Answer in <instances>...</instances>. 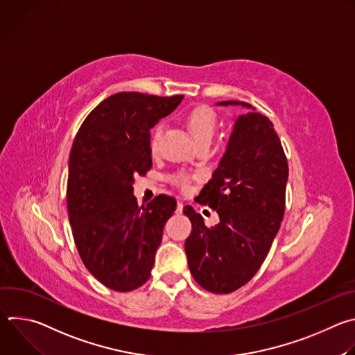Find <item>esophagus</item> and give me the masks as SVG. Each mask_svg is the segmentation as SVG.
Returning a JSON list of instances; mask_svg holds the SVG:
<instances>
[{"instance_id": "34e87169", "label": "esophagus", "mask_w": 355, "mask_h": 355, "mask_svg": "<svg viewBox=\"0 0 355 355\" xmlns=\"http://www.w3.org/2000/svg\"><path fill=\"white\" fill-rule=\"evenodd\" d=\"M182 209H184L182 202H177V209H175V212H177V214H182Z\"/></svg>"}]
</instances>
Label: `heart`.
Segmentation results:
<instances>
[{"label":"heart","instance_id":"1","mask_svg":"<svg viewBox=\"0 0 355 355\" xmlns=\"http://www.w3.org/2000/svg\"><path fill=\"white\" fill-rule=\"evenodd\" d=\"M216 114L208 108V107H199L195 108L193 111H191V114L188 115V126L189 130L193 136V139L196 140V143L204 141V140H212L215 130H216ZM162 132H163V126L159 125L155 132L153 136H151V148L156 150L162 137ZM174 182L178 185L185 187L187 184V177L185 175H177L174 177Z\"/></svg>","mask_w":355,"mask_h":355}]
</instances>
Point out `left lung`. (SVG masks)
I'll use <instances>...</instances> for the list:
<instances>
[{"instance_id":"obj_1","label":"left lung","mask_w":355,"mask_h":355,"mask_svg":"<svg viewBox=\"0 0 355 355\" xmlns=\"http://www.w3.org/2000/svg\"><path fill=\"white\" fill-rule=\"evenodd\" d=\"M219 107H243L218 168L198 195L199 204L216 209L219 223L185 207L192 223L185 240L193 279L209 292L230 293L247 284L264 263L285 212L288 162L272 122L247 103L222 101Z\"/></svg>"}]
</instances>
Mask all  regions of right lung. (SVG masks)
Masks as SVG:
<instances>
[{
	"label": "right lung",
	"instance_id": "1",
	"mask_svg": "<svg viewBox=\"0 0 355 355\" xmlns=\"http://www.w3.org/2000/svg\"><path fill=\"white\" fill-rule=\"evenodd\" d=\"M182 98L118 92L91 111L74 139L69 220L84 266L110 289L128 292L148 279L164 225L175 211L168 195L139 208L133 182L153 164L150 129Z\"/></svg>",
	"mask_w": 355,
	"mask_h": 355
}]
</instances>
